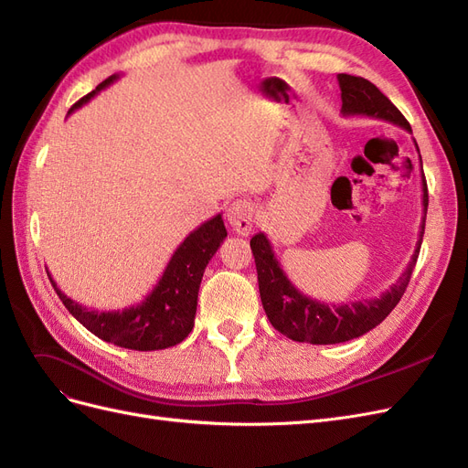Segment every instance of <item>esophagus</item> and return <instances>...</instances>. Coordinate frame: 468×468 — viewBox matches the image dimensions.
Listing matches in <instances>:
<instances>
[{
	"label": "esophagus",
	"instance_id": "obj_1",
	"mask_svg": "<svg viewBox=\"0 0 468 468\" xmlns=\"http://www.w3.org/2000/svg\"><path fill=\"white\" fill-rule=\"evenodd\" d=\"M226 220L236 234L248 236L253 229V203L248 199H236L226 212Z\"/></svg>",
	"mask_w": 468,
	"mask_h": 468
}]
</instances>
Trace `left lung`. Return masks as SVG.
Segmentation results:
<instances>
[{
  "mask_svg": "<svg viewBox=\"0 0 468 468\" xmlns=\"http://www.w3.org/2000/svg\"><path fill=\"white\" fill-rule=\"evenodd\" d=\"M339 90H342V115L344 117H373L380 121H388L400 129L412 133V126L404 119L402 112L396 109L387 95L369 80L349 74H339ZM416 144V140H414ZM420 154V148L416 144ZM421 162V158H420ZM421 205L423 217L420 224V238L414 250V256L410 260L404 273L399 277L394 285L375 299H363L349 304H328L303 294L296 289L281 263L275 258L271 242H269L263 232L251 238V251L256 258L258 282L261 304L269 322L282 335H287L292 342H304L314 346H330L349 342L353 337H359L385 320L392 308L400 303L402 294L408 287L410 277H412L414 265L420 253V246L423 239V229H426L428 215V183L423 177L421 167Z\"/></svg>",
  "mask_w": 468,
  "mask_h": 468,
  "instance_id": "1",
  "label": "left lung"
}]
</instances>
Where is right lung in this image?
Segmentation results:
<instances>
[{
  "label": "right lung",
  "instance_id": "obj_1",
  "mask_svg": "<svg viewBox=\"0 0 468 468\" xmlns=\"http://www.w3.org/2000/svg\"><path fill=\"white\" fill-rule=\"evenodd\" d=\"M117 80L119 74L109 76L91 93L81 97L68 111V115L90 103L99 91L109 88ZM224 238L226 229L222 215L205 220L177 246L160 281L155 282L150 294H146V299L122 310H90L81 306L56 287L50 273H47L69 314L99 339L136 351L165 349L183 342L193 330L205 267L220 248Z\"/></svg>",
  "mask_w": 468,
  "mask_h": 468
}]
</instances>
